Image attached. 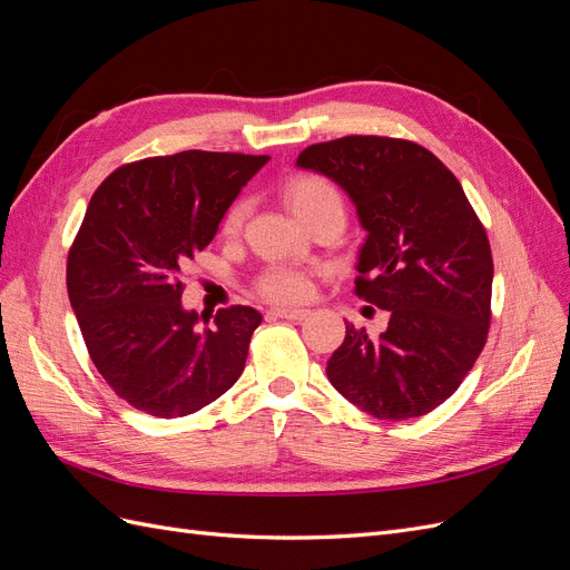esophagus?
<instances>
[{
  "label": "esophagus",
  "mask_w": 570,
  "mask_h": 570,
  "mask_svg": "<svg viewBox=\"0 0 570 570\" xmlns=\"http://www.w3.org/2000/svg\"><path fill=\"white\" fill-rule=\"evenodd\" d=\"M271 314L287 318V321H304L308 314H312V308H306V306H275Z\"/></svg>",
  "instance_id": "obj_1"
}]
</instances>
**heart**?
<instances>
[{"instance_id":"b5f03b06","label":"heart","mask_w":570,"mask_h":570,"mask_svg":"<svg viewBox=\"0 0 570 570\" xmlns=\"http://www.w3.org/2000/svg\"><path fill=\"white\" fill-rule=\"evenodd\" d=\"M285 202L302 223H308L323 212L344 214V204L340 189L323 176H299L285 185ZM249 214V202L237 199L226 218H223V233L235 235L243 230L245 218ZM258 292L273 302H297L308 295L312 278L308 273L295 264H273L256 281Z\"/></svg>"}]
</instances>
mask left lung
Listing matches in <instances>:
<instances>
[{
  "label": "left lung",
  "instance_id": "8db88e82",
  "mask_svg": "<svg viewBox=\"0 0 570 570\" xmlns=\"http://www.w3.org/2000/svg\"><path fill=\"white\" fill-rule=\"evenodd\" d=\"M297 166L354 202L368 233L354 292L390 314L381 337L347 323L327 381L375 419L423 416L459 390L488 342L494 268L485 228L452 170L416 142L347 135L306 147Z\"/></svg>",
  "mask_w": 570,
  "mask_h": 570
}]
</instances>
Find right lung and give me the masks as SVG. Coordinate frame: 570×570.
<instances>
[{"instance_id":"add662e5","label":"right lung","mask_w":570,"mask_h":570,"mask_svg":"<svg viewBox=\"0 0 570 570\" xmlns=\"http://www.w3.org/2000/svg\"><path fill=\"white\" fill-rule=\"evenodd\" d=\"M266 161L189 149L120 166L92 195L68 252V299L92 364L137 411L187 416L243 375L262 314L218 308L202 325L183 308L180 268Z\"/></svg>"}]
</instances>
